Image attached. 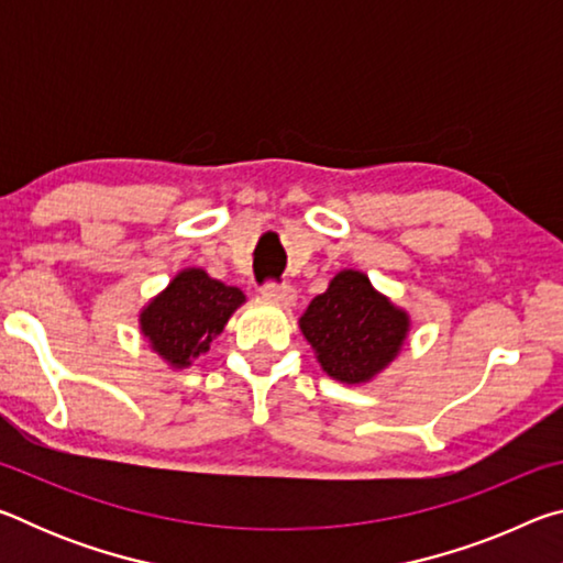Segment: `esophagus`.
Returning <instances> with one entry per match:
<instances>
[{
  "label": "esophagus",
  "instance_id": "esophagus-1",
  "mask_svg": "<svg viewBox=\"0 0 563 563\" xmlns=\"http://www.w3.org/2000/svg\"><path fill=\"white\" fill-rule=\"evenodd\" d=\"M263 295L268 300L280 302V305H295V298H298V292H295L292 285H285V283H265Z\"/></svg>",
  "mask_w": 563,
  "mask_h": 563
}]
</instances>
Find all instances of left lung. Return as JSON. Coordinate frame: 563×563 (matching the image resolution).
<instances>
[{"instance_id": "obj_1", "label": "left lung", "mask_w": 563, "mask_h": 563, "mask_svg": "<svg viewBox=\"0 0 563 563\" xmlns=\"http://www.w3.org/2000/svg\"><path fill=\"white\" fill-rule=\"evenodd\" d=\"M300 330L330 377L360 385L397 357L409 318L373 288L365 273L342 271L312 298Z\"/></svg>"}]
</instances>
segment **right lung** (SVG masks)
<instances>
[{"label": "right lung", "instance_id": "right-lung-1", "mask_svg": "<svg viewBox=\"0 0 563 563\" xmlns=\"http://www.w3.org/2000/svg\"><path fill=\"white\" fill-rule=\"evenodd\" d=\"M245 295L208 278L201 268L180 271L141 312V332L168 365L186 367L211 347Z\"/></svg>", "mask_w": 563, "mask_h": 563}]
</instances>
